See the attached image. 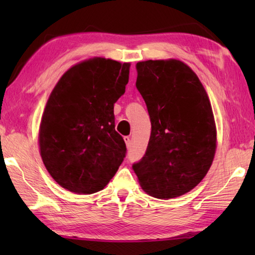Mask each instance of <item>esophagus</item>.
Segmentation results:
<instances>
[{
    "instance_id": "esophagus-1",
    "label": "esophagus",
    "mask_w": 255,
    "mask_h": 255,
    "mask_svg": "<svg viewBox=\"0 0 255 255\" xmlns=\"http://www.w3.org/2000/svg\"><path fill=\"white\" fill-rule=\"evenodd\" d=\"M124 140H125V143H126L127 148L130 147V145H131V139H130V137H129V136L124 137Z\"/></svg>"
}]
</instances>
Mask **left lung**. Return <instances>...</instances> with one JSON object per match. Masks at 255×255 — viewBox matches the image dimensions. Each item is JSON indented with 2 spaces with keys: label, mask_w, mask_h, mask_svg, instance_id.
<instances>
[{
  "label": "left lung",
  "mask_w": 255,
  "mask_h": 255,
  "mask_svg": "<svg viewBox=\"0 0 255 255\" xmlns=\"http://www.w3.org/2000/svg\"><path fill=\"white\" fill-rule=\"evenodd\" d=\"M136 68V88L147 107L152 131L133 172L149 196L185 195L205 178L217 148L209 97L196 73L179 59H149Z\"/></svg>",
  "instance_id": "1"
}]
</instances>
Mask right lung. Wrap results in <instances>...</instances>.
Wrapping results in <instances>:
<instances>
[{
	"mask_svg": "<svg viewBox=\"0 0 255 255\" xmlns=\"http://www.w3.org/2000/svg\"><path fill=\"white\" fill-rule=\"evenodd\" d=\"M130 63L93 57L56 83L42 114L38 143L48 173L77 195L105 189L126 156L114 105L125 93Z\"/></svg>",
	"mask_w": 255,
	"mask_h": 255,
	"instance_id": "add662e5",
	"label": "right lung"
}]
</instances>
